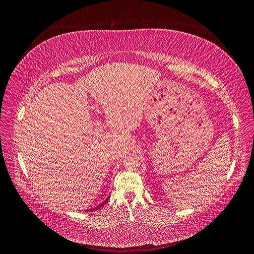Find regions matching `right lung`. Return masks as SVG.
Instances as JSON below:
<instances>
[{"label":"right lung","instance_id":"right-lung-1","mask_svg":"<svg viewBox=\"0 0 254 254\" xmlns=\"http://www.w3.org/2000/svg\"><path fill=\"white\" fill-rule=\"evenodd\" d=\"M107 200H108V198H107V199H106V200H105V201H104V202H102V203H101V204H99V205H97V206H95V207H93V209H90V211H91V210H92V211H95V210H97V209H99V207H102V206H103V205H104V204H105V203H106V201H107ZM87 211H89V210H87Z\"/></svg>","mask_w":254,"mask_h":254}]
</instances>
